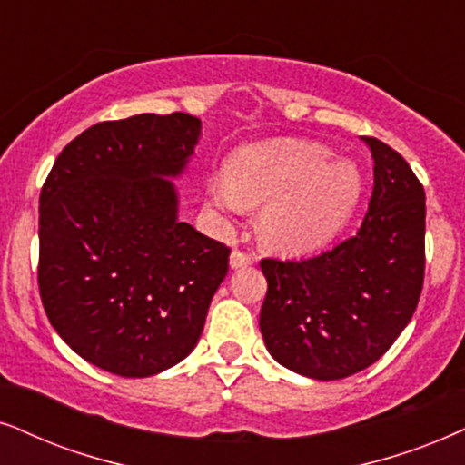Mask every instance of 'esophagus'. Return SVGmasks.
<instances>
[{"mask_svg": "<svg viewBox=\"0 0 465 465\" xmlns=\"http://www.w3.org/2000/svg\"><path fill=\"white\" fill-rule=\"evenodd\" d=\"M251 263V255L249 252H242V251H233L232 255H229V266L232 270H240V268H246Z\"/></svg>", "mask_w": 465, "mask_h": 465, "instance_id": "1", "label": "esophagus"}]
</instances>
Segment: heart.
I'll list each match as a JSON object with an SVG mask.
<instances>
[{
    "label": "heart",
    "mask_w": 465,
    "mask_h": 465,
    "mask_svg": "<svg viewBox=\"0 0 465 465\" xmlns=\"http://www.w3.org/2000/svg\"><path fill=\"white\" fill-rule=\"evenodd\" d=\"M354 163L332 158L326 145L304 139H272L240 148L227 180L205 184V202L225 214L263 205L257 232L268 249L307 252L343 227L361 197Z\"/></svg>",
    "instance_id": "1"
}]
</instances>
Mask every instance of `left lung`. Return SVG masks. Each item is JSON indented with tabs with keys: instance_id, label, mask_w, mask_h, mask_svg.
<instances>
[{
	"instance_id": "8db88e82",
	"label": "left lung",
	"mask_w": 465,
	"mask_h": 465,
	"mask_svg": "<svg viewBox=\"0 0 465 465\" xmlns=\"http://www.w3.org/2000/svg\"><path fill=\"white\" fill-rule=\"evenodd\" d=\"M362 141L373 193L356 236L304 262H262L263 343L311 380L348 378L378 361L412 320L422 290L425 191L399 152Z\"/></svg>"
}]
</instances>
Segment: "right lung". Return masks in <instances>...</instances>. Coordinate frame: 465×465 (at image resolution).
Here are the masks:
<instances>
[{
	"label": "right lung",
	"mask_w": 465,
	"mask_h": 465,
	"mask_svg": "<svg viewBox=\"0 0 465 465\" xmlns=\"http://www.w3.org/2000/svg\"><path fill=\"white\" fill-rule=\"evenodd\" d=\"M202 120L141 114L70 141L40 193L38 285L51 326L81 358L148 378L195 350L229 249L178 219L173 178Z\"/></svg>",
	"instance_id": "1"
}]
</instances>
